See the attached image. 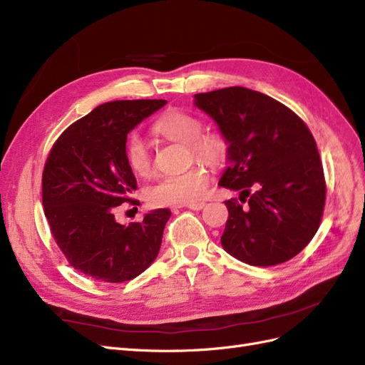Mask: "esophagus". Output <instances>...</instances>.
Wrapping results in <instances>:
<instances>
[{
	"label": "esophagus",
	"mask_w": 365,
	"mask_h": 365,
	"mask_svg": "<svg viewBox=\"0 0 365 365\" xmlns=\"http://www.w3.org/2000/svg\"><path fill=\"white\" fill-rule=\"evenodd\" d=\"M204 207H205V202H204V201L193 202V204H189V205H187V208H190V210H201V208H204Z\"/></svg>",
	"instance_id": "34e87169"
}]
</instances>
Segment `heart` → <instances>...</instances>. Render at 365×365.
<instances>
[{
	"instance_id": "1",
	"label": "heart",
	"mask_w": 365,
	"mask_h": 365,
	"mask_svg": "<svg viewBox=\"0 0 365 365\" xmlns=\"http://www.w3.org/2000/svg\"><path fill=\"white\" fill-rule=\"evenodd\" d=\"M158 135L170 141L182 143L190 150V155L207 164H222L228 153L227 140L215 130H202V121L196 115L169 109L153 125ZM125 157L129 169L135 175L145 176L152 169V158L145 140L138 132H130L126 138ZM210 180V173L202 163H195L180 173L164 175L148 190V201L155 207L189 205L201 200Z\"/></svg>"
}]
</instances>
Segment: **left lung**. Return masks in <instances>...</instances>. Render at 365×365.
<instances>
[{
	"label": "left lung",
	"instance_id": "left-lung-1",
	"mask_svg": "<svg viewBox=\"0 0 365 365\" xmlns=\"http://www.w3.org/2000/svg\"><path fill=\"white\" fill-rule=\"evenodd\" d=\"M195 105L228 141L220 187L240 190L225 201L222 247L254 267L295 257L315 236L326 202L317 143L304 121L275 98L244 86L200 93Z\"/></svg>",
	"mask_w": 365,
	"mask_h": 365
}]
</instances>
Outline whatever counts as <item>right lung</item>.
Here are the masks:
<instances>
[{
  "label": "right lung",
  "mask_w": 365,
  "mask_h": 365,
  "mask_svg": "<svg viewBox=\"0 0 365 365\" xmlns=\"http://www.w3.org/2000/svg\"><path fill=\"white\" fill-rule=\"evenodd\" d=\"M165 101H115L74 121L54 141L43 165L42 205L50 231L74 269L106 283L132 280L155 260L170 210L140 222H115L137 180L125 157L129 132Z\"/></svg>",
  "instance_id": "obj_1"
}]
</instances>
